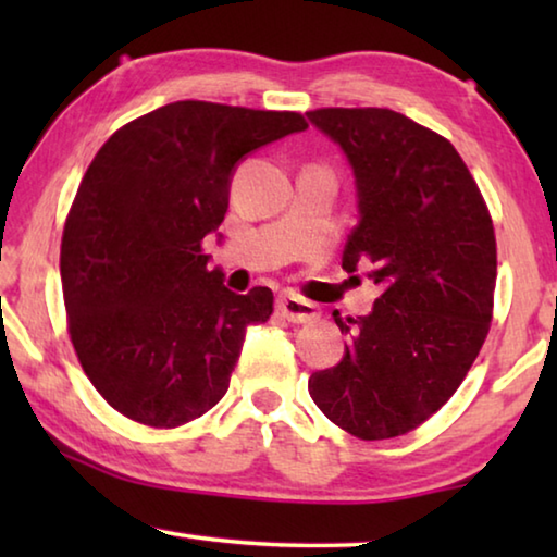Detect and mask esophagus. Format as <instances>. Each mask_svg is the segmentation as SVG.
I'll return each mask as SVG.
<instances>
[{"label":"esophagus","mask_w":557,"mask_h":557,"mask_svg":"<svg viewBox=\"0 0 557 557\" xmlns=\"http://www.w3.org/2000/svg\"><path fill=\"white\" fill-rule=\"evenodd\" d=\"M277 314L285 317L292 324H307V322H314V319L319 317V307L314 305V301L285 295L277 299Z\"/></svg>","instance_id":"esophagus-1"}]
</instances>
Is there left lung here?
Here are the masks:
<instances>
[{
	"label": "left lung",
	"mask_w": 557,
	"mask_h": 557,
	"mask_svg": "<svg viewBox=\"0 0 557 557\" xmlns=\"http://www.w3.org/2000/svg\"><path fill=\"white\" fill-rule=\"evenodd\" d=\"M307 117L354 172L358 223L342 268H369L381 287L369 314L334 312L351 342L336 366L309 375V395L356 437H398L451 398L488 334L492 215L437 132L383 108H324Z\"/></svg>",
	"instance_id": "1"
}]
</instances>
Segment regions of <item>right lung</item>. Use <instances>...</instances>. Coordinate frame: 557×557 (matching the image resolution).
<instances>
[{
  "instance_id": "right-lung-1",
  "label": "right lung",
  "mask_w": 557,
  "mask_h": 557,
  "mask_svg": "<svg viewBox=\"0 0 557 557\" xmlns=\"http://www.w3.org/2000/svg\"><path fill=\"white\" fill-rule=\"evenodd\" d=\"M299 112L178 100L127 122L92 159L65 219L61 282L83 371L117 412L176 428L219 403L272 292L209 268L245 157L305 132Z\"/></svg>"
}]
</instances>
